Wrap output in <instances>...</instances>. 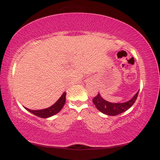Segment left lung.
<instances>
[{"mask_svg":"<svg viewBox=\"0 0 160 160\" xmlns=\"http://www.w3.org/2000/svg\"><path fill=\"white\" fill-rule=\"evenodd\" d=\"M138 92L131 99L123 103H112L107 102L100 96L99 93L95 97H94L92 102L99 112L109 116H116L126 112L132 106L138 95Z\"/></svg>","mask_w":160,"mask_h":160,"instance_id":"1","label":"left lung"}]
</instances>
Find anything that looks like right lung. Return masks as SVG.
Here are the masks:
<instances>
[{"label": "right lung", "instance_id": "right-lung-1", "mask_svg": "<svg viewBox=\"0 0 160 160\" xmlns=\"http://www.w3.org/2000/svg\"><path fill=\"white\" fill-rule=\"evenodd\" d=\"M66 92H64L55 104L50 107L47 108V109L41 110H31L28 109V108H25L28 112L33 113L35 116H39L40 118L51 117V116L58 113L62 109V108L63 107L65 103H66Z\"/></svg>", "mask_w": 160, "mask_h": 160}]
</instances>
